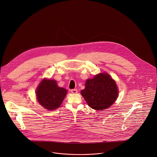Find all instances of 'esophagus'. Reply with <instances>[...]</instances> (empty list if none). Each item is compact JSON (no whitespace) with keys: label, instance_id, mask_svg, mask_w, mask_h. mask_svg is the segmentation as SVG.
<instances>
[{"label":"esophagus","instance_id":"esophagus-1","mask_svg":"<svg viewBox=\"0 0 157 157\" xmlns=\"http://www.w3.org/2000/svg\"><path fill=\"white\" fill-rule=\"evenodd\" d=\"M71 92L72 94H77V92H78V91H77V89H71Z\"/></svg>","mask_w":157,"mask_h":157}]
</instances>
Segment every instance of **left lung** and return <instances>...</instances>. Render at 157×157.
Returning <instances> with one entry per match:
<instances>
[{"label": "left lung", "instance_id": "8db88e82", "mask_svg": "<svg viewBox=\"0 0 157 157\" xmlns=\"http://www.w3.org/2000/svg\"><path fill=\"white\" fill-rule=\"evenodd\" d=\"M118 89L112 77L107 73H100L89 78L81 95L88 105L97 110L110 107L118 97Z\"/></svg>", "mask_w": 157, "mask_h": 157}]
</instances>
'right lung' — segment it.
I'll return each instance as SVG.
<instances>
[{
    "mask_svg": "<svg viewBox=\"0 0 157 157\" xmlns=\"http://www.w3.org/2000/svg\"><path fill=\"white\" fill-rule=\"evenodd\" d=\"M67 94V90L57 86L55 80L44 78L36 90V98L44 108L54 110L59 108Z\"/></svg>",
    "mask_w": 157,
    "mask_h": 157,
    "instance_id": "obj_1",
    "label": "right lung"
}]
</instances>
